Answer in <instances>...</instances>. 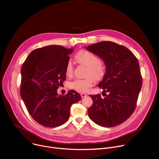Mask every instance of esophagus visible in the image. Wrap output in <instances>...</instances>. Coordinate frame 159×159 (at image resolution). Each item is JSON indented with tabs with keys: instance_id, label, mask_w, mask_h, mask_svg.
<instances>
[{
	"instance_id": "obj_1",
	"label": "esophagus",
	"mask_w": 159,
	"mask_h": 159,
	"mask_svg": "<svg viewBox=\"0 0 159 159\" xmlns=\"http://www.w3.org/2000/svg\"><path fill=\"white\" fill-rule=\"evenodd\" d=\"M87 95L86 94H85V93H81V98H85V97H86Z\"/></svg>"
}]
</instances>
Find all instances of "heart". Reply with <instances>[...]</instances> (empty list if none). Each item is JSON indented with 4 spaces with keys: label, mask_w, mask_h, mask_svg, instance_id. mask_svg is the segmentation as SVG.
<instances>
[{
    "label": "heart",
    "mask_w": 159,
    "mask_h": 159,
    "mask_svg": "<svg viewBox=\"0 0 159 159\" xmlns=\"http://www.w3.org/2000/svg\"><path fill=\"white\" fill-rule=\"evenodd\" d=\"M75 59L83 65L88 66L86 77L84 79H76L69 84L70 88L81 93H87L97 80H102L107 72V67L100 58L92 52L81 50L75 54ZM65 74L70 76L74 72V65L70 59L68 60L65 65Z\"/></svg>",
    "instance_id": "1"
}]
</instances>
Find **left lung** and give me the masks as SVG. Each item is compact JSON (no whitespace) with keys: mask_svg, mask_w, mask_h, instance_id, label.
I'll return each mask as SVG.
<instances>
[{"mask_svg":"<svg viewBox=\"0 0 159 159\" xmlns=\"http://www.w3.org/2000/svg\"><path fill=\"white\" fill-rule=\"evenodd\" d=\"M87 48L100 57L107 67L99 84L105 97L89 95L93 103L88 109L89 116L99 125L116 126L129 118L137 106L142 85L139 61L127 48L112 41L99 42Z\"/></svg>","mask_w":159,"mask_h":159,"instance_id":"8db88e82","label":"left lung"}]
</instances>
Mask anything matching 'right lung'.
Here are the masks:
<instances>
[{"label":"right lung","mask_w":159,"mask_h":159,"mask_svg":"<svg viewBox=\"0 0 159 159\" xmlns=\"http://www.w3.org/2000/svg\"><path fill=\"white\" fill-rule=\"evenodd\" d=\"M72 51L60 45L37 48L21 68L20 96L30 115L44 127L65 124L69 118L71 105L81 98L73 90L63 96L57 93L66 80L65 65Z\"/></svg>","instance_id":"right-lung-1"}]
</instances>
